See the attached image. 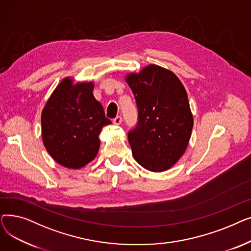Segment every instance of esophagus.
<instances>
[{
  "label": "esophagus",
  "mask_w": 251,
  "mask_h": 251,
  "mask_svg": "<svg viewBox=\"0 0 251 251\" xmlns=\"http://www.w3.org/2000/svg\"><path fill=\"white\" fill-rule=\"evenodd\" d=\"M113 123H114V125H117V126H119L120 125L121 123H122V118H121V116H117L114 120H113Z\"/></svg>",
  "instance_id": "34e87169"
}]
</instances>
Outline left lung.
I'll return each instance as SVG.
<instances>
[{"mask_svg": "<svg viewBox=\"0 0 251 251\" xmlns=\"http://www.w3.org/2000/svg\"><path fill=\"white\" fill-rule=\"evenodd\" d=\"M125 81L135 97L138 124L128 141L135 161L151 172L173 167L185 152L193 128V115L185 87L169 69L150 64Z\"/></svg>", "mask_w": 251, "mask_h": 251, "instance_id": "1", "label": "left lung"}]
</instances>
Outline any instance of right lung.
<instances>
[{
    "instance_id": "obj_1",
    "label": "right lung",
    "mask_w": 251,
    "mask_h": 251,
    "mask_svg": "<svg viewBox=\"0 0 251 251\" xmlns=\"http://www.w3.org/2000/svg\"><path fill=\"white\" fill-rule=\"evenodd\" d=\"M94 81L63 78L42 112V136L46 150L59 165L81 169L95 159L103 126L111 124L94 97Z\"/></svg>"
}]
</instances>
